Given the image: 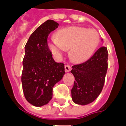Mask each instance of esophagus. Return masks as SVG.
<instances>
[{"mask_svg":"<svg viewBox=\"0 0 126 126\" xmlns=\"http://www.w3.org/2000/svg\"><path fill=\"white\" fill-rule=\"evenodd\" d=\"M65 72H69V71H71V66H69V65H65Z\"/></svg>","mask_w":126,"mask_h":126,"instance_id":"esophagus-1","label":"esophagus"}]
</instances>
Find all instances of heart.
Segmentation results:
<instances>
[{
  "mask_svg": "<svg viewBox=\"0 0 126 126\" xmlns=\"http://www.w3.org/2000/svg\"><path fill=\"white\" fill-rule=\"evenodd\" d=\"M99 42V35L95 30L71 27L59 31L57 37H51L47 42L50 51L61 55L70 49V56L76 62H83L90 58Z\"/></svg>",
  "mask_w": 126,
  "mask_h": 126,
  "instance_id": "heart-1",
  "label": "heart"
}]
</instances>
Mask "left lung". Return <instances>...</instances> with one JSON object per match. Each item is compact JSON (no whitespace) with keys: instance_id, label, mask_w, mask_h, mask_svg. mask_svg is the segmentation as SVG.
<instances>
[{"instance_id":"left-lung-1","label":"left lung","mask_w":126,"mask_h":126,"mask_svg":"<svg viewBox=\"0 0 126 126\" xmlns=\"http://www.w3.org/2000/svg\"><path fill=\"white\" fill-rule=\"evenodd\" d=\"M107 48L101 47L88 61L72 67L71 73L75 79L71 90L74 103L86 105L99 95L107 71Z\"/></svg>"}]
</instances>
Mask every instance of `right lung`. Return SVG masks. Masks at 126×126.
Returning a JSON list of instances; mask_svg holds the SVG:
<instances>
[{
	"mask_svg": "<svg viewBox=\"0 0 126 126\" xmlns=\"http://www.w3.org/2000/svg\"><path fill=\"white\" fill-rule=\"evenodd\" d=\"M59 23L47 20L38 27L25 46L21 82L27 101L35 107H42L52 98L54 85L65 75V65L56 63L47 46V36Z\"/></svg>",
	"mask_w": 126,
	"mask_h": 126,
	"instance_id": "add662e5",
	"label": "right lung"
}]
</instances>
